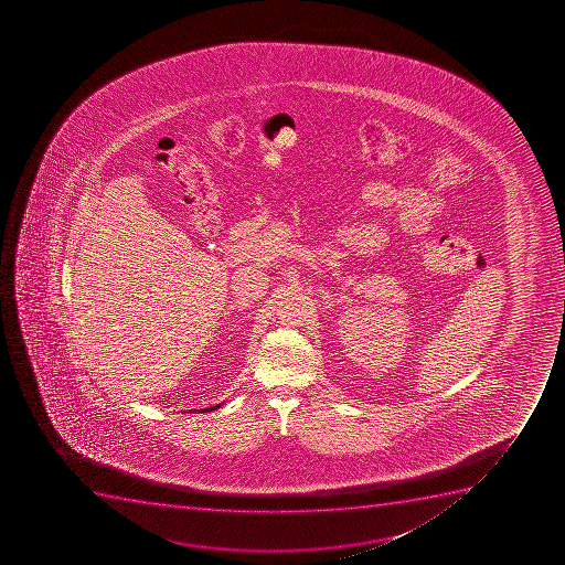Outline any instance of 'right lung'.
I'll return each instance as SVG.
<instances>
[{
	"label": "right lung",
	"instance_id": "obj_1",
	"mask_svg": "<svg viewBox=\"0 0 565 565\" xmlns=\"http://www.w3.org/2000/svg\"><path fill=\"white\" fill-rule=\"evenodd\" d=\"M221 405H223V403H217V405H215V407L204 408V411H202V413H206V411H215V408L221 407Z\"/></svg>",
	"mask_w": 565,
	"mask_h": 565
}]
</instances>
